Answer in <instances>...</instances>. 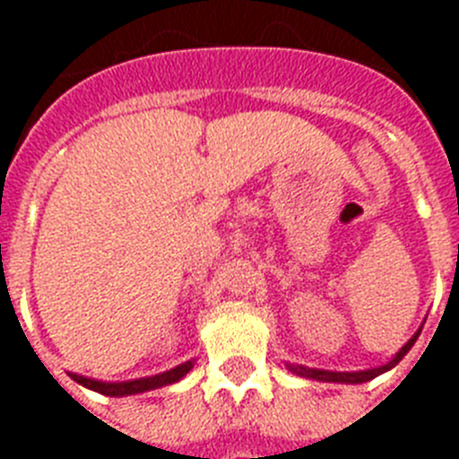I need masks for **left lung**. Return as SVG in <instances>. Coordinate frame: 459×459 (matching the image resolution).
<instances>
[{"label": "left lung", "instance_id": "obj_1", "mask_svg": "<svg viewBox=\"0 0 459 459\" xmlns=\"http://www.w3.org/2000/svg\"><path fill=\"white\" fill-rule=\"evenodd\" d=\"M420 335V333H417ZM417 335H412L410 341L400 348V352L393 357L391 362L384 364V367H377V369H367V371H326V369H309V367H300V364H288V369L298 374V377L305 378H314V381H326V384H364V381H371V378H377L378 374H384V371L393 369L395 364L407 355V350L412 348L414 341H417Z\"/></svg>", "mask_w": 459, "mask_h": 459}]
</instances>
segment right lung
<instances>
[{"mask_svg": "<svg viewBox=\"0 0 459 459\" xmlns=\"http://www.w3.org/2000/svg\"><path fill=\"white\" fill-rule=\"evenodd\" d=\"M190 369H193V359L178 364V367H173V369L164 371V374H157V377L135 378V381H118V384H107V381L78 377V374H71V378L78 381L81 385H85V388H90V391L102 393V395H111V398H121V395H135V393L154 391V388H161V385L176 384V381H180Z\"/></svg>", "mask_w": 459, "mask_h": 459, "instance_id": "right-lung-1", "label": "right lung"}]
</instances>
